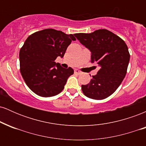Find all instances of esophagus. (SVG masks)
<instances>
[{"instance_id":"34e87169","label":"esophagus","mask_w":146,"mask_h":146,"mask_svg":"<svg viewBox=\"0 0 146 146\" xmlns=\"http://www.w3.org/2000/svg\"><path fill=\"white\" fill-rule=\"evenodd\" d=\"M74 73H75V74H78V75H80V74H81V71H79L78 69H75V71H74Z\"/></svg>"}]
</instances>
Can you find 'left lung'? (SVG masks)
I'll return each instance as SVG.
<instances>
[{
  "label": "left lung",
  "instance_id": "8db88e82",
  "mask_svg": "<svg viewBox=\"0 0 146 146\" xmlns=\"http://www.w3.org/2000/svg\"><path fill=\"white\" fill-rule=\"evenodd\" d=\"M74 35L91 51L90 62L100 67L90 83L82 85L83 93L93 100L107 98L117 89L126 74L130 60L128 46L120 37L105 29Z\"/></svg>",
  "mask_w": 146,
  "mask_h": 146
}]
</instances>
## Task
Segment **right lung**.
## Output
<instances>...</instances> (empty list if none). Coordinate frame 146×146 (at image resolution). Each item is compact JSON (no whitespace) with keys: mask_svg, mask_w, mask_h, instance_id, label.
<instances>
[{"mask_svg":"<svg viewBox=\"0 0 146 146\" xmlns=\"http://www.w3.org/2000/svg\"><path fill=\"white\" fill-rule=\"evenodd\" d=\"M73 34L54 29L36 31L28 37L20 50V71L28 87L39 96L48 98L62 91L73 68H64L55 62L63 58Z\"/></svg>","mask_w":146,"mask_h":146,"instance_id":"1","label":"right lung"}]
</instances>
